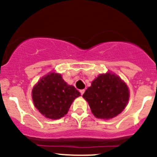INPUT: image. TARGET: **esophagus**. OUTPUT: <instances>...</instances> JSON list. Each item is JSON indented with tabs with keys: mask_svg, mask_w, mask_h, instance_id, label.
<instances>
[{
	"mask_svg": "<svg viewBox=\"0 0 157 157\" xmlns=\"http://www.w3.org/2000/svg\"><path fill=\"white\" fill-rule=\"evenodd\" d=\"M80 94H81V95H82V94H84V92H85V89L80 90Z\"/></svg>",
	"mask_w": 157,
	"mask_h": 157,
	"instance_id": "34e87169",
	"label": "esophagus"
}]
</instances>
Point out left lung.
<instances>
[{
  "instance_id": "1",
  "label": "left lung",
  "mask_w": 157,
  "mask_h": 157,
  "mask_svg": "<svg viewBox=\"0 0 157 157\" xmlns=\"http://www.w3.org/2000/svg\"><path fill=\"white\" fill-rule=\"evenodd\" d=\"M97 118L117 116L127 105L129 91L125 82L117 75L108 73L95 79L82 95Z\"/></svg>"
}]
</instances>
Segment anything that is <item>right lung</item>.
Wrapping results in <instances>:
<instances>
[{
	"mask_svg": "<svg viewBox=\"0 0 157 157\" xmlns=\"http://www.w3.org/2000/svg\"><path fill=\"white\" fill-rule=\"evenodd\" d=\"M80 92L68 86L59 74L51 73L43 77L32 90V99L37 110L46 117L59 119L66 114Z\"/></svg>",
	"mask_w": 157,
	"mask_h": 157,
	"instance_id": "obj_1",
	"label": "right lung"
}]
</instances>
